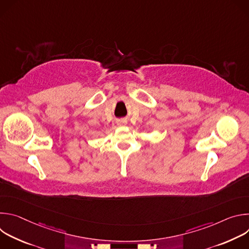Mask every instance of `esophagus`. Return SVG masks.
<instances>
[{"instance_id":"esophagus-1","label":"esophagus","mask_w":249,"mask_h":249,"mask_svg":"<svg viewBox=\"0 0 249 249\" xmlns=\"http://www.w3.org/2000/svg\"><path fill=\"white\" fill-rule=\"evenodd\" d=\"M117 124H118V126H123V125L127 124V121H124V120L123 121H119Z\"/></svg>"}]
</instances>
